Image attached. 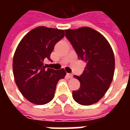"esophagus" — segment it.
<instances>
[{"label": "esophagus", "instance_id": "esophagus-1", "mask_svg": "<svg viewBox=\"0 0 130 130\" xmlns=\"http://www.w3.org/2000/svg\"><path fill=\"white\" fill-rule=\"evenodd\" d=\"M67 76H68V78H70V79H72V78L73 77V75H72V74H67Z\"/></svg>", "mask_w": 130, "mask_h": 130}]
</instances>
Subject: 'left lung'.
I'll return each mask as SVG.
<instances>
[{"mask_svg": "<svg viewBox=\"0 0 130 130\" xmlns=\"http://www.w3.org/2000/svg\"><path fill=\"white\" fill-rule=\"evenodd\" d=\"M79 60L86 62L81 76L74 75L80 88L72 91L77 103L89 106L97 103L109 89L113 78L115 58L109 42L100 32L89 27L65 30Z\"/></svg>", "mask_w": 130, "mask_h": 130, "instance_id": "left-lung-1", "label": "left lung"}]
</instances>
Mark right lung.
I'll return each mask as SVG.
<instances>
[{
    "label": "right lung",
    "instance_id": "add662e5",
    "mask_svg": "<svg viewBox=\"0 0 130 130\" xmlns=\"http://www.w3.org/2000/svg\"><path fill=\"white\" fill-rule=\"evenodd\" d=\"M64 30L39 26L24 36L13 57V74L19 90L31 103L42 105L54 97L56 85L66 75L44 64L50 59L54 46L65 36Z\"/></svg>",
    "mask_w": 130,
    "mask_h": 130
}]
</instances>
